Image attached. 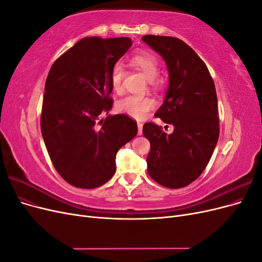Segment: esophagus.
I'll use <instances>...</instances> for the list:
<instances>
[{"label": "esophagus", "mask_w": 262, "mask_h": 262, "mask_svg": "<svg viewBox=\"0 0 262 262\" xmlns=\"http://www.w3.org/2000/svg\"><path fill=\"white\" fill-rule=\"evenodd\" d=\"M138 129H139V134H142V130H143V123L138 122Z\"/></svg>", "instance_id": "esophagus-1"}]
</instances>
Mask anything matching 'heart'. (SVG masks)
Segmentation results:
<instances>
[{
  "label": "heart",
  "mask_w": 262,
  "mask_h": 262,
  "mask_svg": "<svg viewBox=\"0 0 262 262\" xmlns=\"http://www.w3.org/2000/svg\"><path fill=\"white\" fill-rule=\"evenodd\" d=\"M131 64L141 71L144 76L149 80V83L156 86V77L160 73V64L155 55L149 52L142 51L136 53L130 60ZM124 68L121 63H116L110 71V82L116 93L120 94L123 90ZM155 106V100L148 96L141 95H128L117 102V108L120 113L136 119H143L147 116L148 112Z\"/></svg>",
  "instance_id": "b5f03b06"
}]
</instances>
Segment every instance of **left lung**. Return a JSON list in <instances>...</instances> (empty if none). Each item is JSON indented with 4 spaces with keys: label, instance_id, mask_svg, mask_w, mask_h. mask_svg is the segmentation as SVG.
Here are the masks:
<instances>
[{
    "label": "left lung",
    "instance_id": "8db88e82",
    "mask_svg": "<svg viewBox=\"0 0 262 262\" xmlns=\"http://www.w3.org/2000/svg\"><path fill=\"white\" fill-rule=\"evenodd\" d=\"M142 40L160 53L167 66L168 90L155 115L173 125L170 134L153 122L143 125L150 143L147 172L164 187H186L203 172L217 143L215 85L205 63L180 39L146 35Z\"/></svg>",
    "mask_w": 262,
    "mask_h": 262
}]
</instances>
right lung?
<instances>
[{"instance_id": "obj_1", "label": "right lung", "mask_w": 262, "mask_h": 262, "mask_svg": "<svg viewBox=\"0 0 262 262\" xmlns=\"http://www.w3.org/2000/svg\"><path fill=\"white\" fill-rule=\"evenodd\" d=\"M128 37L83 38L54 61L45 85L41 133L59 175L82 189L102 186L116 172V155L138 133L113 107L110 71L130 49Z\"/></svg>"}]
</instances>
